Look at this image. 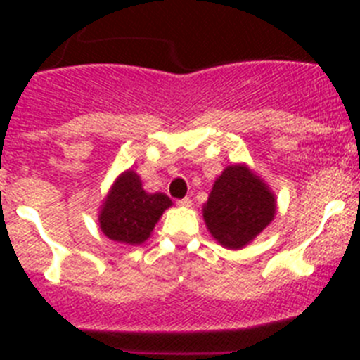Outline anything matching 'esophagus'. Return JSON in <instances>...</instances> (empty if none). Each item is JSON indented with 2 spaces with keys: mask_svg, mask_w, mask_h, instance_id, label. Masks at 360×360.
Segmentation results:
<instances>
[{
  "mask_svg": "<svg viewBox=\"0 0 360 360\" xmlns=\"http://www.w3.org/2000/svg\"><path fill=\"white\" fill-rule=\"evenodd\" d=\"M177 205H181V207H191V200L190 198H183V200H177Z\"/></svg>",
  "mask_w": 360,
  "mask_h": 360,
  "instance_id": "obj_1",
  "label": "esophagus"
}]
</instances>
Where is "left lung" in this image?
<instances>
[{
    "label": "left lung",
    "instance_id": "8db88e82",
    "mask_svg": "<svg viewBox=\"0 0 360 360\" xmlns=\"http://www.w3.org/2000/svg\"><path fill=\"white\" fill-rule=\"evenodd\" d=\"M202 212L214 240L237 250L250 244L274 221L277 198L245 163H231L214 181Z\"/></svg>",
    "mask_w": 360,
    "mask_h": 360
}]
</instances>
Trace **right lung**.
<instances>
[{
    "instance_id": "right-lung-1",
    "label": "right lung",
    "mask_w": 360,
    "mask_h": 360,
    "mask_svg": "<svg viewBox=\"0 0 360 360\" xmlns=\"http://www.w3.org/2000/svg\"><path fill=\"white\" fill-rule=\"evenodd\" d=\"M172 200L165 193H148L139 174L125 170L111 184L99 209V228L112 242L141 245L151 237L155 224Z\"/></svg>"
}]
</instances>
